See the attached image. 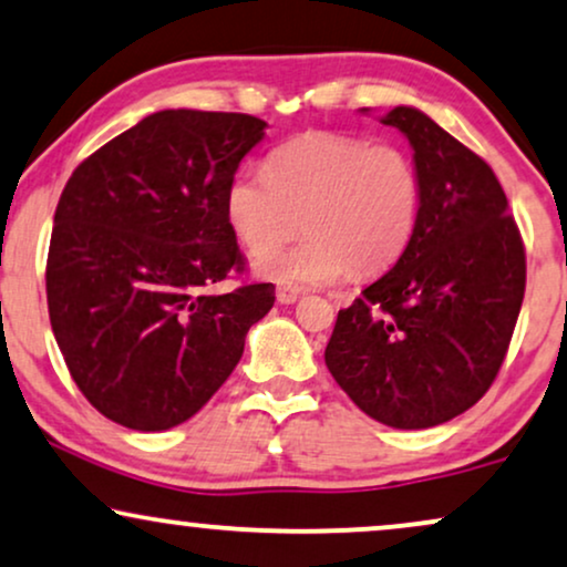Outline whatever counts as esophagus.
<instances>
[{"mask_svg":"<svg viewBox=\"0 0 567 567\" xmlns=\"http://www.w3.org/2000/svg\"><path fill=\"white\" fill-rule=\"evenodd\" d=\"M300 298V288H296V285H279L277 288V300L279 303H296V300Z\"/></svg>","mask_w":567,"mask_h":567,"instance_id":"esophagus-1","label":"esophagus"}]
</instances>
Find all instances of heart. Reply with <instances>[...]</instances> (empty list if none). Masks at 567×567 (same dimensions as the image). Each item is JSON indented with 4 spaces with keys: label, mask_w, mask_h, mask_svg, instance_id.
Returning <instances> with one entry per match:
<instances>
[{
    "label": "heart",
    "mask_w": 567,
    "mask_h": 567,
    "mask_svg": "<svg viewBox=\"0 0 567 567\" xmlns=\"http://www.w3.org/2000/svg\"><path fill=\"white\" fill-rule=\"evenodd\" d=\"M421 206L424 183L411 154L332 131L282 143L267 172L238 169L225 190L227 227L259 256L256 275L282 285L390 269L419 230ZM300 220L309 238L288 255H269L295 237Z\"/></svg>",
    "instance_id": "b5f03b06"
}]
</instances>
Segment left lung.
<instances>
[{
	"label": "left lung",
	"mask_w": 567,
	"mask_h": 567,
	"mask_svg": "<svg viewBox=\"0 0 567 567\" xmlns=\"http://www.w3.org/2000/svg\"><path fill=\"white\" fill-rule=\"evenodd\" d=\"M413 146L419 230L395 267L337 313L324 361L379 424L429 429L489 390L526 292V250L489 164L413 106L382 117Z\"/></svg>",
	"instance_id": "8db88e82"
}]
</instances>
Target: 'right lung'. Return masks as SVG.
Returning a JSON list of instances; mask_svg holds the SVG:
<instances>
[{"mask_svg": "<svg viewBox=\"0 0 567 567\" xmlns=\"http://www.w3.org/2000/svg\"><path fill=\"white\" fill-rule=\"evenodd\" d=\"M267 123L162 110L81 162L54 212L49 321L70 377L99 413L164 432L209 403L238 367L275 285L214 282L246 269L225 190Z\"/></svg>", "mask_w": 567, "mask_h": 567, "instance_id": "1", "label": "right lung"}]
</instances>
